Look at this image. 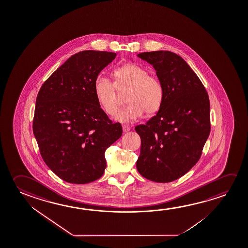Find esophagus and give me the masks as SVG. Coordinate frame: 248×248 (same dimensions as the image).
<instances>
[{
  "instance_id": "esophagus-1",
  "label": "esophagus",
  "mask_w": 248,
  "mask_h": 248,
  "mask_svg": "<svg viewBox=\"0 0 248 248\" xmlns=\"http://www.w3.org/2000/svg\"><path fill=\"white\" fill-rule=\"evenodd\" d=\"M130 130V127L127 125H123V131L124 132H128Z\"/></svg>"
}]
</instances>
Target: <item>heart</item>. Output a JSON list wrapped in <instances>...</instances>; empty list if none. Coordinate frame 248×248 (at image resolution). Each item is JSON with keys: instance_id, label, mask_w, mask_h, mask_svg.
<instances>
[{"instance_id": "heart-1", "label": "heart", "mask_w": 248, "mask_h": 248, "mask_svg": "<svg viewBox=\"0 0 248 248\" xmlns=\"http://www.w3.org/2000/svg\"><path fill=\"white\" fill-rule=\"evenodd\" d=\"M114 82L103 76L94 81V93L99 106L108 115L118 109V91H129L126 95L128 105L118 110L114 119L120 123H132L144 114H154L160 109L164 98L161 81L149 75L147 69L133 63L124 64L113 70Z\"/></svg>"}]
</instances>
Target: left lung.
I'll return each mask as SVG.
<instances>
[{"mask_svg": "<svg viewBox=\"0 0 248 248\" xmlns=\"http://www.w3.org/2000/svg\"><path fill=\"white\" fill-rule=\"evenodd\" d=\"M138 57L155 69L164 98L157 114L135 128L141 138L137 168L151 181L171 182L200 159L210 136V99L196 73L179 55L157 50Z\"/></svg>", "mask_w": 248, "mask_h": 248, "instance_id": "8db88e82", "label": "left lung"}]
</instances>
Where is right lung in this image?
Wrapping results in <instances>:
<instances>
[{
	"label": "right lung",
	"instance_id": "right-lung-1",
	"mask_svg": "<svg viewBox=\"0 0 248 248\" xmlns=\"http://www.w3.org/2000/svg\"><path fill=\"white\" fill-rule=\"evenodd\" d=\"M117 54L83 50L73 55L38 92L32 130L43 160L60 179L88 184L107 168L105 152L121 138L99 106L94 81Z\"/></svg>",
	"mask_w": 248,
	"mask_h": 248
}]
</instances>
